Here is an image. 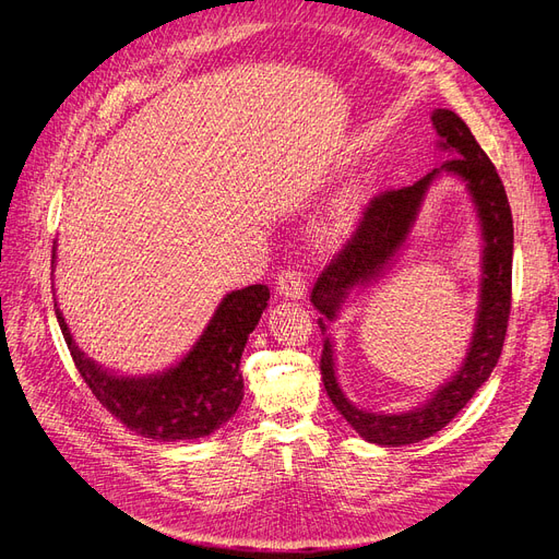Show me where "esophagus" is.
Masks as SVG:
<instances>
[{
  "label": "esophagus",
  "mask_w": 559,
  "mask_h": 559,
  "mask_svg": "<svg viewBox=\"0 0 559 559\" xmlns=\"http://www.w3.org/2000/svg\"><path fill=\"white\" fill-rule=\"evenodd\" d=\"M277 294L282 298H289V300H298L306 296V277H302L298 270L286 267L277 275Z\"/></svg>",
  "instance_id": "1"
}]
</instances>
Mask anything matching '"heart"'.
I'll return each instance as SVG.
<instances>
[{"label":"heart","instance_id":"b5f03b06","mask_svg":"<svg viewBox=\"0 0 559 559\" xmlns=\"http://www.w3.org/2000/svg\"><path fill=\"white\" fill-rule=\"evenodd\" d=\"M357 212H359V200L357 195H343L341 202L333 207L331 216H329V224L324 226V233L329 235V238H335V235H343L352 224L354 218H357Z\"/></svg>","mask_w":559,"mask_h":559}]
</instances>
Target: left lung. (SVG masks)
<instances>
[{"instance_id":"left-lung-1","label":"left lung","mask_w":559,"mask_h":559,"mask_svg":"<svg viewBox=\"0 0 559 559\" xmlns=\"http://www.w3.org/2000/svg\"><path fill=\"white\" fill-rule=\"evenodd\" d=\"M431 121L438 138H441L438 146L450 151L454 158L443 160L413 186L384 191L370 200L357 230L352 233L347 245L335 253L331 263L321 270L310 296L312 306L324 314V319H317V324L321 333H326V319L333 321L337 317L347 296L359 286L382 277L384 270L392 265L417 222L429 186L443 173L460 177L466 183L483 233V277L473 337L460 370L450 378V382L438 389L421 408L408 413H368L357 408L337 384L331 337H326L324 349H321V380H324L326 394L337 413L368 443L386 448L419 443L452 421V417L464 408L495 370L511 314L513 216L497 167L454 111L436 109Z\"/></svg>"}]
</instances>
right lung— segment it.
Here are the masks:
<instances>
[{"label":"right lung","instance_id":"add662e5","mask_svg":"<svg viewBox=\"0 0 559 559\" xmlns=\"http://www.w3.org/2000/svg\"><path fill=\"white\" fill-rule=\"evenodd\" d=\"M56 261V249H53ZM265 284L230 292L210 319L193 349L158 376H116L79 349L58 310L56 317L74 366L95 399L130 431L154 441H193L216 431L245 396L240 359L249 333L267 306Z\"/></svg>","mask_w":559,"mask_h":559}]
</instances>
